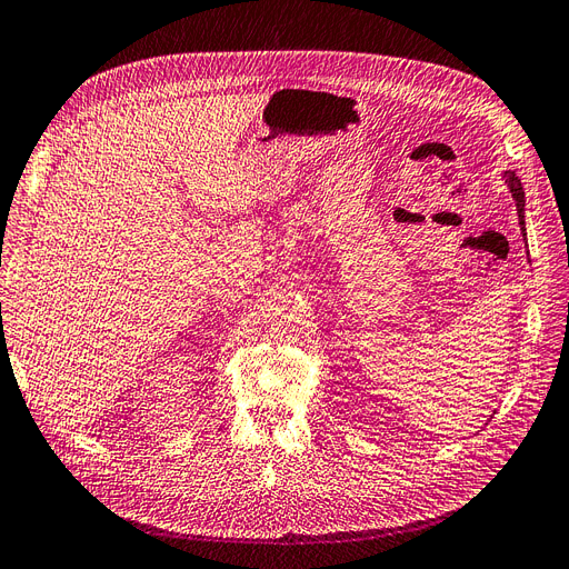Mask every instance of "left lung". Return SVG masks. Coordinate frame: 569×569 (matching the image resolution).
Listing matches in <instances>:
<instances>
[{"instance_id": "left-lung-1", "label": "left lung", "mask_w": 569, "mask_h": 569, "mask_svg": "<svg viewBox=\"0 0 569 569\" xmlns=\"http://www.w3.org/2000/svg\"><path fill=\"white\" fill-rule=\"evenodd\" d=\"M506 183H508V188H510V192H512V198H515V202H517V217H519V223H522V236H525V240H527V229H525V190H522V183H519V178L515 176V171H506Z\"/></svg>"}]
</instances>
